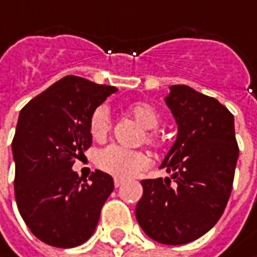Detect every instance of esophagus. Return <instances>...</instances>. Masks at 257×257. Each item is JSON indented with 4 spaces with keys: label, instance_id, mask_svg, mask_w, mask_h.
Segmentation results:
<instances>
[{
    "label": "esophagus",
    "instance_id": "1",
    "mask_svg": "<svg viewBox=\"0 0 257 257\" xmlns=\"http://www.w3.org/2000/svg\"><path fill=\"white\" fill-rule=\"evenodd\" d=\"M113 183H115V187H120V185L123 184V183H125V180H122V178H115V181H113Z\"/></svg>",
    "mask_w": 257,
    "mask_h": 257
}]
</instances>
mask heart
Returning a JSON list of instances; mask_svg holds the SVG:
<instances>
[{
	"label": "heart",
	"mask_w": 257,
	"mask_h": 257,
	"mask_svg": "<svg viewBox=\"0 0 257 257\" xmlns=\"http://www.w3.org/2000/svg\"><path fill=\"white\" fill-rule=\"evenodd\" d=\"M129 113L135 117V120L144 126V142L150 147H160L162 144V137L157 131V126L161 120L160 112L150 103H135L129 107ZM112 120L109 115V109L105 105H100L93 110L89 129L95 140H103L110 131ZM96 165L103 173L110 174L117 178H129L150 167V158L135 150H126L117 145H109L100 150L96 155Z\"/></svg>",
	"instance_id": "b5f03b06"
}]
</instances>
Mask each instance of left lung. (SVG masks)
Segmentation results:
<instances>
[{"mask_svg":"<svg viewBox=\"0 0 257 257\" xmlns=\"http://www.w3.org/2000/svg\"><path fill=\"white\" fill-rule=\"evenodd\" d=\"M165 103L178 126L161 164L171 177L141 181L144 194L135 216L151 239L177 246L201 237L221 217L233 188L239 147L234 117L214 97L174 84Z\"/></svg>","mask_w":257,"mask_h":257,"instance_id":"left-lung-1","label":"left lung"}]
</instances>
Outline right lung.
<instances>
[{
  "mask_svg": "<svg viewBox=\"0 0 257 257\" xmlns=\"http://www.w3.org/2000/svg\"><path fill=\"white\" fill-rule=\"evenodd\" d=\"M113 86L66 76L21 109L13 140L20 214L41 241L69 249L95 231L113 180L96 170L89 181L72 170L92 145L89 120Z\"/></svg>",
  "mask_w": 257,
  "mask_h": 257,
  "instance_id": "1",
  "label": "right lung"
}]
</instances>
